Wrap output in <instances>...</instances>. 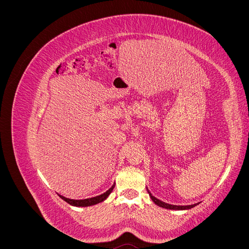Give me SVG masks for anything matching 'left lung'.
Listing matches in <instances>:
<instances>
[{
    "label": "left lung",
    "mask_w": 249,
    "mask_h": 249,
    "mask_svg": "<svg viewBox=\"0 0 249 249\" xmlns=\"http://www.w3.org/2000/svg\"><path fill=\"white\" fill-rule=\"evenodd\" d=\"M147 189V188H146ZM147 192L149 194L150 198H152V200L156 203L157 206H159L161 208H164V209H168V210H178V211H182V210H189V209H192L194 208L195 206H197L198 203H194V205H189V206H176V205H170V203H167V202H164L160 199H158L157 197H155L154 195L149 192V190L147 189Z\"/></svg>",
    "instance_id": "8db88e82"
}]
</instances>
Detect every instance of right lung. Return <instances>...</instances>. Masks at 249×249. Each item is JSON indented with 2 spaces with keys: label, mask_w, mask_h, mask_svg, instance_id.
Segmentation results:
<instances>
[{
  "label": "right lung",
  "mask_w": 249,
  "mask_h": 249,
  "mask_svg": "<svg viewBox=\"0 0 249 249\" xmlns=\"http://www.w3.org/2000/svg\"><path fill=\"white\" fill-rule=\"evenodd\" d=\"M114 187H115V184H113L108 191H106L101 195H97V196H94L91 198H86V199H71V198H67L65 196H62V195H60V194H59V196L61 197L63 200H65L67 203H70V205L74 206V207H90V206H94L104 200H106L110 195V193L112 192V190L114 189Z\"/></svg>",
  "instance_id": "1"
}]
</instances>
